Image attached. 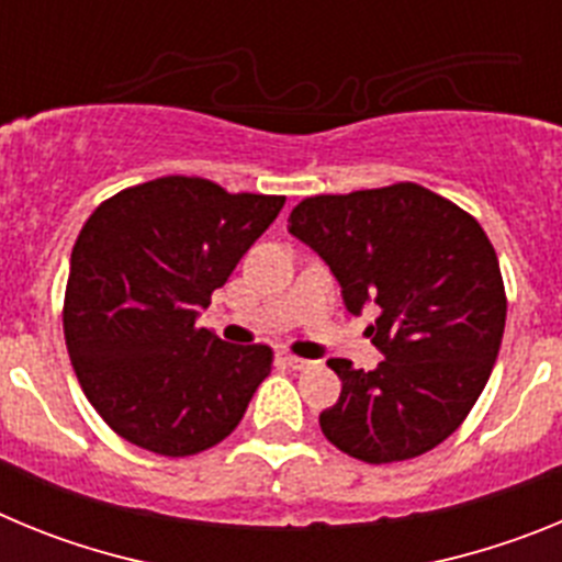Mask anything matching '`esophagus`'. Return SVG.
Instances as JSON below:
<instances>
[{
  "instance_id": "34e87169",
  "label": "esophagus",
  "mask_w": 562,
  "mask_h": 562,
  "mask_svg": "<svg viewBox=\"0 0 562 562\" xmlns=\"http://www.w3.org/2000/svg\"><path fill=\"white\" fill-rule=\"evenodd\" d=\"M284 360H286V366H290L292 371H306V369H312V366H315L312 360H304V357H297V355H286Z\"/></svg>"
}]
</instances>
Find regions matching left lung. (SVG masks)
Wrapping results in <instances>:
<instances>
[{"mask_svg": "<svg viewBox=\"0 0 562 562\" xmlns=\"http://www.w3.org/2000/svg\"><path fill=\"white\" fill-rule=\"evenodd\" d=\"M290 233L324 258L349 312L374 301V371L335 357L340 400L321 414L337 450L366 464L416 459L459 430L493 374L506 324L498 256L484 227L416 182L317 193Z\"/></svg>", "mask_w": 562, "mask_h": 562, "instance_id": "8db88e82", "label": "left lung"}]
</instances>
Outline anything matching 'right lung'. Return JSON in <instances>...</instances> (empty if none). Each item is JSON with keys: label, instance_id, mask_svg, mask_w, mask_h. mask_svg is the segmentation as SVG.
Returning <instances> with one entry per match:
<instances>
[{"label": "right lung", "instance_id": "add662e5", "mask_svg": "<svg viewBox=\"0 0 562 562\" xmlns=\"http://www.w3.org/2000/svg\"><path fill=\"white\" fill-rule=\"evenodd\" d=\"M286 196L157 177L103 200L69 258L64 340L109 428L157 456L202 453L236 430L272 369L265 342L196 326Z\"/></svg>", "mask_w": 562, "mask_h": 562}]
</instances>
